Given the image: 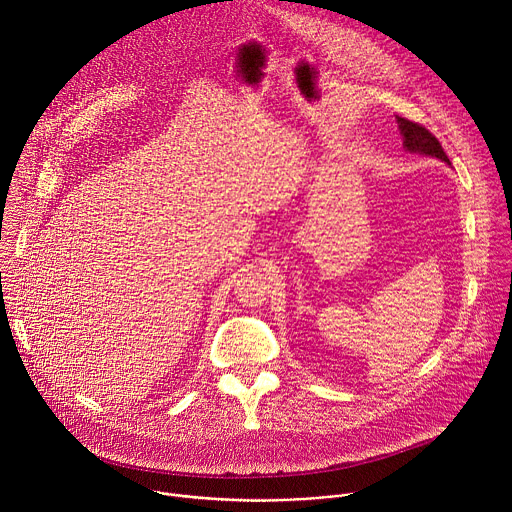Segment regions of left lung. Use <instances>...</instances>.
I'll use <instances>...</instances> for the list:
<instances>
[{"mask_svg":"<svg viewBox=\"0 0 512 512\" xmlns=\"http://www.w3.org/2000/svg\"><path fill=\"white\" fill-rule=\"evenodd\" d=\"M397 125H399V131L403 135V148L407 152L437 158V160L450 164V160H448V156L442 148V143L437 141V137L429 129H425L423 125L413 123L405 117H397Z\"/></svg>","mask_w":512,"mask_h":512,"instance_id":"8db88e82","label":"left lung"}]
</instances>
